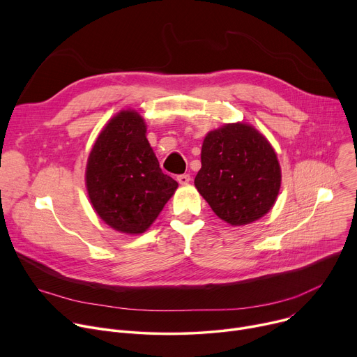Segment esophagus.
Segmentation results:
<instances>
[{
	"mask_svg": "<svg viewBox=\"0 0 357 357\" xmlns=\"http://www.w3.org/2000/svg\"><path fill=\"white\" fill-rule=\"evenodd\" d=\"M178 182L181 185H188L190 182V176L188 174H183V175H178Z\"/></svg>",
	"mask_w": 357,
	"mask_h": 357,
	"instance_id": "obj_1",
	"label": "esophagus"
}]
</instances>
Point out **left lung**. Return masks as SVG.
<instances>
[{
  "instance_id": "obj_1",
  "label": "left lung",
  "mask_w": 357,
  "mask_h": 357,
  "mask_svg": "<svg viewBox=\"0 0 357 357\" xmlns=\"http://www.w3.org/2000/svg\"><path fill=\"white\" fill-rule=\"evenodd\" d=\"M195 186L212 211L231 226L259 220L274 206L281 168L268 139L250 124L208 132Z\"/></svg>"
}]
</instances>
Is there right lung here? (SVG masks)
<instances>
[{
  "mask_svg": "<svg viewBox=\"0 0 357 357\" xmlns=\"http://www.w3.org/2000/svg\"><path fill=\"white\" fill-rule=\"evenodd\" d=\"M145 132L137 112H120L98 134L86 167V188L96 213L127 234L144 233L178 188L160 168Z\"/></svg>",
  "mask_w": 357,
  "mask_h": 357,
  "instance_id": "1",
  "label": "right lung"
}]
</instances>
